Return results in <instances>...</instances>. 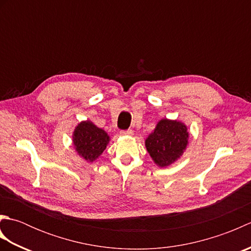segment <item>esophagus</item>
Listing matches in <instances>:
<instances>
[{
  "instance_id": "1",
  "label": "esophagus",
  "mask_w": 251,
  "mask_h": 251,
  "mask_svg": "<svg viewBox=\"0 0 251 251\" xmlns=\"http://www.w3.org/2000/svg\"><path fill=\"white\" fill-rule=\"evenodd\" d=\"M132 134H134V132H132L131 129L121 131V135H122V136H132Z\"/></svg>"
}]
</instances>
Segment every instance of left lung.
Returning <instances> with one entry per match:
<instances>
[{
	"instance_id": "1",
	"label": "left lung",
	"mask_w": 251,
	"mask_h": 251,
	"mask_svg": "<svg viewBox=\"0 0 251 251\" xmlns=\"http://www.w3.org/2000/svg\"><path fill=\"white\" fill-rule=\"evenodd\" d=\"M189 139L190 132L183 122L162 119L147 137L145 145L156 166L165 168L183 155Z\"/></svg>"
}]
</instances>
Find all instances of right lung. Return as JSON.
Masks as SVG:
<instances>
[{"label":"right lung","mask_w":251,"mask_h":251,"mask_svg":"<svg viewBox=\"0 0 251 251\" xmlns=\"http://www.w3.org/2000/svg\"><path fill=\"white\" fill-rule=\"evenodd\" d=\"M111 140L108 132L99 128L90 120L82 121L72 132V145L77 155L85 162L93 163L99 158Z\"/></svg>","instance_id":"right-lung-1"}]
</instances>
